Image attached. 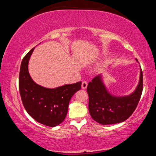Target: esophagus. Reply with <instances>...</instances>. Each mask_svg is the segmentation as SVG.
I'll return each instance as SVG.
<instances>
[{"mask_svg":"<svg viewBox=\"0 0 156 156\" xmlns=\"http://www.w3.org/2000/svg\"><path fill=\"white\" fill-rule=\"evenodd\" d=\"M87 87V83L86 81H83L82 83V88L85 89Z\"/></svg>","mask_w":156,"mask_h":156,"instance_id":"34e87169","label":"esophagus"}]
</instances>
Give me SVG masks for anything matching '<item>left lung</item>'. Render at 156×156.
<instances>
[{
	"mask_svg": "<svg viewBox=\"0 0 156 156\" xmlns=\"http://www.w3.org/2000/svg\"><path fill=\"white\" fill-rule=\"evenodd\" d=\"M142 89L143 75L141 67L138 87L129 96L118 97L110 94L102 82L101 75H98L89 82L87 88L89 95V111L91 118L101 125L124 122L135 111Z\"/></svg>",
	"mask_w": 156,
	"mask_h": 156,
	"instance_id": "8db88e82",
	"label": "left lung"
}]
</instances>
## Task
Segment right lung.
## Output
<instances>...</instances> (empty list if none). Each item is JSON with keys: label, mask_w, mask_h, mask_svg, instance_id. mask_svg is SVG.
<instances>
[{"label": "right lung", "mask_w": 156, "mask_h": 156, "mask_svg": "<svg viewBox=\"0 0 156 156\" xmlns=\"http://www.w3.org/2000/svg\"><path fill=\"white\" fill-rule=\"evenodd\" d=\"M34 47L23 58L19 73V91L23 106L37 122L50 127L60 125L67 115L73 95L81 88V82L55 89L36 84L28 72V62Z\"/></svg>", "instance_id": "1"}]
</instances>
